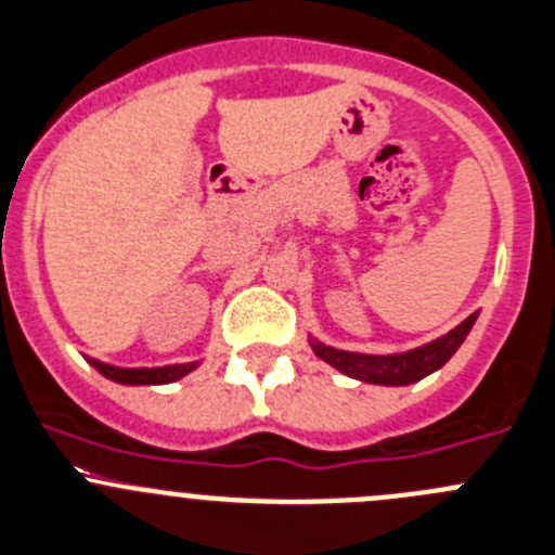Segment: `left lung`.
<instances>
[{"label":"left lung","mask_w":555,"mask_h":555,"mask_svg":"<svg viewBox=\"0 0 555 555\" xmlns=\"http://www.w3.org/2000/svg\"><path fill=\"white\" fill-rule=\"evenodd\" d=\"M477 313L468 315L466 321L450 330L447 335L425 343V346L409 348V351L395 353H360V351H343V348L326 346L319 337L310 335V348L319 360L340 371L343 376L357 378L365 384H378V387H409V384L422 382L425 376L444 367L455 357L457 348L472 332Z\"/></svg>","instance_id":"1"}]
</instances>
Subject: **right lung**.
Wrapping results in <instances>:
<instances>
[{
	"mask_svg": "<svg viewBox=\"0 0 555 555\" xmlns=\"http://www.w3.org/2000/svg\"><path fill=\"white\" fill-rule=\"evenodd\" d=\"M100 376H105L108 382L125 384V387H155V384H171L184 378L188 373H193L198 367V362H182V365H163V367H116L108 362L100 360H87Z\"/></svg>",
	"mask_w": 555,
	"mask_h": 555,
	"instance_id": "right-lung-1",
	"label": "right lung"
}]
</instances>
